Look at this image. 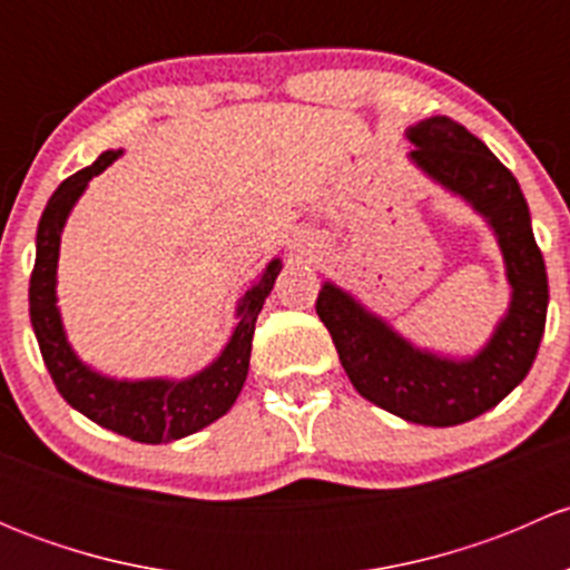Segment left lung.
I'll return each mask as SVG.
<instances>
[{
	"label": "left lung",
	"mask_w": 570,
	"mask_h": 570,
	"mask_svg": "<svg viewBox=\"0 0 570 570\" xmlns=\"http://www.w3.org/2000/svg\"><path fill=\"white\" fill-rule=\"evenodd\" d=\"M407 140L416 146L413 163L463 195L497 232L513 286L508 317L480 355L450 361L411 347L333 284L320 289L317 314L364 400L405 422L452 428L491 411L527 377L543 338L549 281L519 181L480 137L452 118H428L407 129Z\"/></svg>",
	"instance_id": "8db88e82"
}]
</instances>
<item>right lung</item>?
<instances>
[{
  "label": "right lung",
  "mask_w": 570,
  "mask_h": 570,
  "mask_svg": "<svg viewBox=\"0 0 570 570\" xmlns=\"http://www.w3.org/2000/svg\"><path fill=\"white\" fill-rule=\"evenodd\" d=\"M120 151H105L90 168L68 176L46 204L38 223V253L30 275V320L43 364L55 381L57 392L71 407L94 419L101 428L126 435L140 444H163L184 435L198 433L200 428L220 419L234 405L243 383L248 377L250 342L256 331V317L264 306V297L273 289L281 273V262L267 264L264 275L253 289L245 292L237 314L239 322L232 333L220 358L189 381H109L96 375L68 347L62 333L60 312L55 306L57 284V253H60V232L68 212L77 204L82 189L107 165H112Z\"/></svg>",
  "instance_id": "1"
}]
</instances>
